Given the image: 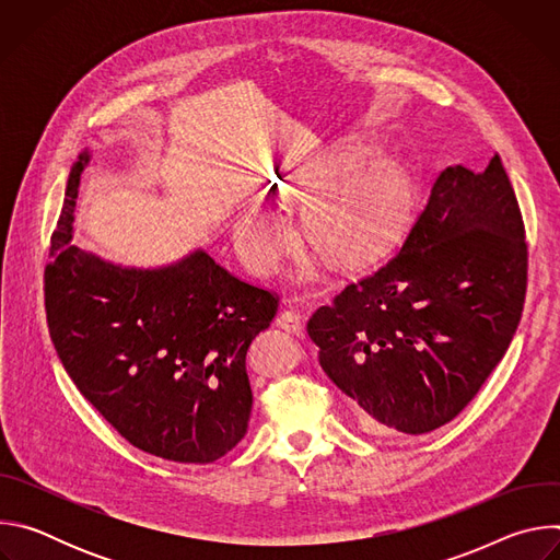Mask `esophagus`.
I'll use <instances>...</instances> for the list:
<instances>
[{"label": "esophagus", "instance_id": "34e87169", "mask_svg": "<svg viewBox=\"0 0 560 560\" xmlns=\"http://www.w3.org/2000/svg\"><path fill=\"white\" fill-rule=\"evenodd\" d=\"M275 324H277L281 330L290 332V335H296V337L303 335L301 314L294 312V310H281V312L277 314V318H275Z\"/></svg>", "mask_w": 560, "mask_h": 560}]
</instances>
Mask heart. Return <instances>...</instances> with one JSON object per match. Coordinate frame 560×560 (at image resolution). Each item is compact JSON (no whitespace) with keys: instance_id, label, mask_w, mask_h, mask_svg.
Segmentation results:
<instances>
[{"instance_id":"obj_1","label":"heart","mask_w":560,"mask_h":560,"mask_svg":"<svg viewBox=\"0 0 560 560\" xmlns=\"http://www.w3.org/2000/svg\"><path fill=\"white\" fill-rule=\"evenodd\" d=\"M363 162L365 154L352 152L299 175L283 188V197L299 201L327 190L305 206L303 230L316 248L341 266H357L383 250L408 223L415 208V184L396 164L370 166L341 185ZM232 244L250 270L272 275L292 246L288 217L277 206L255 201L236 214ZM312 270L314 266L305 261L299 275L310 277Z\"/></svg>"}]
</instances>
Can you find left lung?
Returning a JSON list of instances; mask_svg holds the SVG:
<instances>
[{"label":"left lung","mask_w":560,"mask_h":560,"mask_svg":"<svg viewBox=\"0 0 560 560\" xmlns=\"http://www.w3.org/2000/svg\"><path fill=\"white\" fill-rule=\"evenodd\" d=\"M527 244L510 177L447 166L406 244L318 307L307 335L365 430L425 434L481 389L518 328Z\"/></svg>","instance_id":"obj_1"}]
</instances>
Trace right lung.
Segmentation results:
<instances>
[{
	"instance_id": "obj_1",
	"label": "right lung",
	"mask_w": 560,
	"mask_h": 560,
	"mask_svg": "<svg viewBox=\"0 0 560 560\" xmlns=\"http://www.w3.org/2000/svg\"><path fill=\"white\" fill-rule=\"evenodd\" d=\"M66 182L46 266V316L77 389L135 447L212 463L244 439L253 410L246 352L277 312L268 290L203 250L154 268L121 266L72 242L82 173Z\"/></svg>"
}]
</instances>
